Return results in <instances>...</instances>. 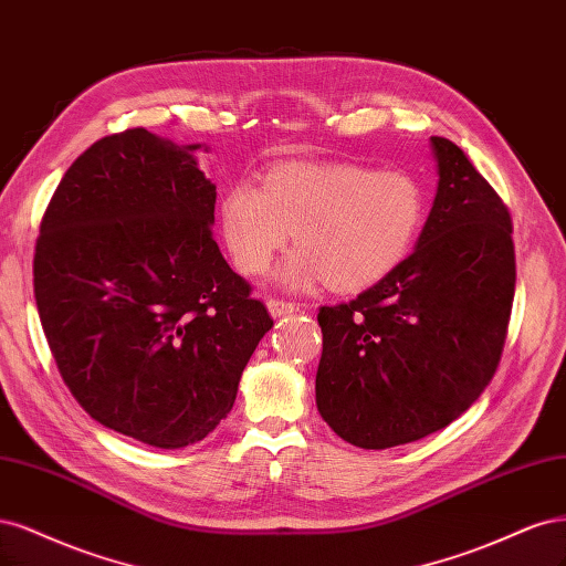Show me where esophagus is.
Masks as SVG:
<instances>
[{
	"label": "esophagus",
	"mask_w": 566,
	"mask_h": 566,
	"mask_svg": "<svg viewBox=\"0 0 566 566\" xmlns=\"http://www.w3.org/2000/svg\"><path fill=\"white\" fill-rule=\"evenodd\" d=\"M298 310L296 303L291 301H280V298H268V313L272 317H286V315H294Z\"/></svg>",
	"instance_id": "1"
}]
</instances>
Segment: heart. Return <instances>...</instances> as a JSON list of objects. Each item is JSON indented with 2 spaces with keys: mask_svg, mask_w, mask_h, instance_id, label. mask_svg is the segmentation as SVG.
Masks as SVG:
<instances>
[{
  "mask_svg": "<svg viewBox=\"0 0 566 566\" xmlns=\"http://www.w3.org/2000/svg\"><path fill=\"white\" fill-rule=\"evenodd\" d=\"M426 221V192L402 171L357 164H282L263 190L234 186L221 202V230L234 268L263 275L294 230L298 247L280 280L319 282L338 294L364 291L405 263Z\"/></svg>",
  "mask_w": 566,
  "mask_h": 566,
  "instance_id": "1",
  "label": "heart"
}]
</instances>
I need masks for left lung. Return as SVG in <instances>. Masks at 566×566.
I'll return each instance as SVG.
<instances>
[{
	"mask_svg": "<svg viewBox=\"0 0 566 566\" xmlns=\"http://www.w3.org/2000/svg\"><path fill=\"white\" fill-rule=\"evenodd\" d=\"M430 145L440 180L413 253L317 315V409L361 449L416 442L470 409L496 374L513 310L507 207L459 145Z\"/></svg>",
	"mask_w": 566,
	"mask_h": 566,
	"instance_id": "8db88e82",
	"label": "left lung"
}]
</instances>
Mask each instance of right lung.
<instances>
[{
    "instance_id": "1",
    "label": "right lung",
    "mask_w": 566,
    "mask_h": 566,
    "mask_svg": "<svg viewBox=\"0 0 566 566\" xmlns=\"http://www.w3.org/2000/svg\"><path fill=\"white\" fill-rule=\"evenodd\" d=\"M199 148L145 129L96 140L65 171L34 247V301L65 386L94 421L157 449L223 421L272 329L213 240Z\"/></svg>"
}]
</instances>
